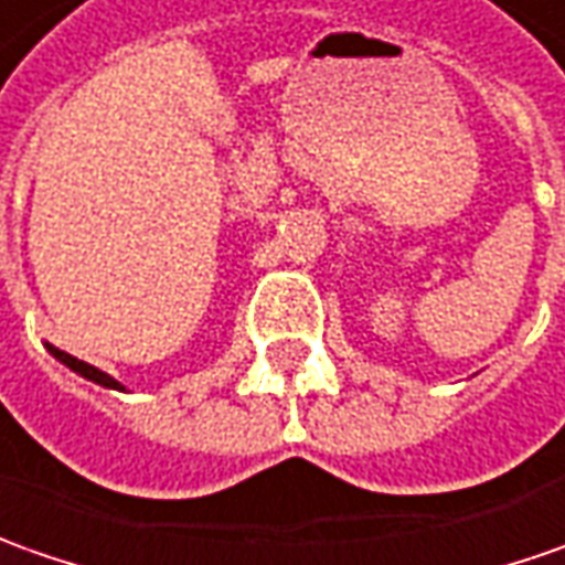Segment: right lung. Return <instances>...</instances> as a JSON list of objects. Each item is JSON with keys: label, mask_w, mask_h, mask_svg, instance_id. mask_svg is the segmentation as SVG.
<instances>
[{"label": "right lung", "mask_w": 565, "mask_h": 565, "mask_svg": "<svg viewBox=\"0 0 565 565\" xmlns=\"http://www.w3.org/2000/svg\"><path fill=\"white\" fill-rule=\"evenodd\" d=\"M50 353L58 362H65L68 369H74L77 375H84V379L96 381V384H103V387H115V391H125V387H121L118 381L111 379V375H106V372H99V369H96V365H89V362L77 360V356H71V353H65V350H58V347H52V343H50Z\"/></svg>", "instance_id": "1"}]
</instances>
